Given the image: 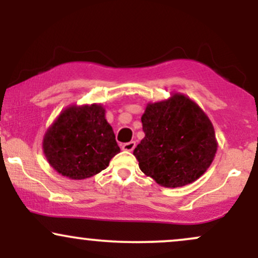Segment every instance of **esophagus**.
<instances>
[{
	"instance_id": "obj_1",
	"label": "esophagus",
	"mask_w": 258,
	"mask_h": 258,
	"mask_svg": "<svg viewBox=\"0 0 258 258\" xmlns=\"http://www.w3.org/2000/svg\"><path fill=\"white\" fill-rule=\"evenodd\" d=\"M121 147H122V149L126 150V152H132V150L135 149V147H136V142H128V143H123Z\"/></svg>"
}]
</instances>
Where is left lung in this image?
<instances>
[{
    "instance_id": "8db88e82",
    "label": "left lung",
    "mask_w": 258,
    "mask_h": 258,
    "mask_svg": "<svg viewBox=\"0 0 258 258\" xmlns=\"http://www.w3.org/2000/svg\"><path fill=\"white\" fill-rule=\"evenodd\" d=\"M146 137L133 150L139 168L156 183L177 188L206 172L217 152L215 130L203 109L180 93L149 103L142 115Z\"/></svg>"
}]
</instances>
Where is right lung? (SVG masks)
Masks as SVG:
<instances>
[{
  "instance_id": "obj_1",
  "label": "right lung",
  "mask_w": 258,
  "mask_h": 258,
  "mask_svg": "<svg viewBox=\"0 0 258 258\" xmlns=\"http://www.w3.org/2000/svg\"><path fill=\"white\" fill-rule=\"evenodd\" d=\"M42 147L49 165L72 179L99 173L120 152L100 104L68 106L47 130Z\"/></svg>"
}]
</instances>
